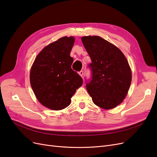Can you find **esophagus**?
Returning a JSON list of instances; mask_svg holds the SVG:
<instances>
[{"mask_svg":"<svg viewBox=\"0 0 157 157\" xmlns=\"http://www.w3.org/2000/svg\"><path fill=\"white\" fill-rule=\"evenodd\" d=\"M78 74H79V75L80 76V77H83V75H84V72H83V71H80V72L78 73Z\"/></svg>","mask_w":157,"mask_h":157,"instance_id":"34e87169","label":"esophagus"}]
</instances>
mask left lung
<instances>
[{
	"label": "left lung",
	"mask_w": 157,
	"mask_h": 157,
	"mask_svg": "<svg viewBox=\"0 0 157 157\" xmlns=\"http://www.w3.org/2000/svg\"><path fill=\"white\" fill-rule=\"evenodd\" d=\"M92 63V79L86 89L95 105L115 108L123 101L132 82V71L125 56L111 42L99 36L81 38Z\"/></svg>",
	"instance_id": "left-lung-1"
}]
</instances>
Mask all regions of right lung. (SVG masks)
<instances>
[{"instance_id": "add662e5", "label": "right lung", "mask_w": 157, "mask_h": 157, "mask_svg": "<svg viewBox=\"0 0 157 157\" xmlns=\"http://www.w3.org/2000/svg\"><path fill=\"white\" fill-rule=\"evenodd\" d=\"M75 37L63 36L45 46L33 62L30 83L35 96L42 105L54 111L68 107L82 79L71 69L70 56Z\"/></svg>"}]
</instances>
